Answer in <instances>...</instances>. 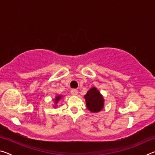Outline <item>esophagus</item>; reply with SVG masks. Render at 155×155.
<instances>
[{
	"mask_svg": "<svg viewBox=\"0 0 155 155\" xmlns=\"http://www.w3.org/2000/svg\"><path fill=\"white\" fill-rule=\"evenodd\" d=\"M71 94H72V95H73V96L77 95L78 90H77V89H72V90H71Z\"/></svg>",
	"mask_w": 155,
	"mask_h": 155,
	"instance_id": "obj_1",
	"label": "esophagus"
}]
</instances>
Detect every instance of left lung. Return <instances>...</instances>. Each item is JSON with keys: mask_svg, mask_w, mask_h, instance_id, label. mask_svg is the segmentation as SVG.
Returning <instances> with one entry per match:
<instances>
[{"mask_svg": "<svg viewBox=\"0 0 155 155\" xmlns=\"http://www.w3.org/2000/svg\"><path fill=\"white\" fill-rule=\"evenodd\" d=\"M87 109L91 112H98L104 106L103 98L96 88L93 87L87 91L85 95Z\"/></svg>", "mask_w": 155, "mask_h": 155, "instance_id": "obj_1", "label": "left lung"}]
</instances>
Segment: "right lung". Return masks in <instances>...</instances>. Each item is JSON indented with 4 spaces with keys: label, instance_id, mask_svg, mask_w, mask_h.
Instances as JSON below:
<instances>
[{
    "label": "right lung",
    "instance_id": "1",
    "mask_svg": "<svg viewBox=\"0 0 155 155\" xmlns=\"http://www.w3.org/2000/svg\"><path fill=\"white\" fill-rule=\"evenodd\" d=\"M61 98V96H57L56 98H55V103H58V101H59L60 99Z\"/></svg>",
    "mask_w": 155,
    "mask_h": 155
}]
</instances>
